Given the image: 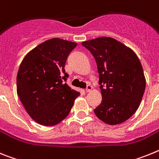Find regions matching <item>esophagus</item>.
I'll return each instance as SVG.
<instances>
[{"instance_id": "34e87169", "label": "esophagus", "mask_w": 159, "mask_h": 159, "mask_svg": "<svg viewBox=\"0 0 159 159\" xmlns=\"http://www.w3.org/2000/svg\"><path fill=\"white\" fill-rule=\"evenodd\" d=\"M91 90H92V86H91L90 85H88L87 87H86V89H85V92H86V93H88V92H90Z\"/></svg>"}]
</instances>
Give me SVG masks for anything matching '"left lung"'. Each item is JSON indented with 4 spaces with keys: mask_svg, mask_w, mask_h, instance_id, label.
Wrapping results in <instances>:
<instances>
[{
    "mask_svg": "<svg viewBox=\"0 0 159 159\" xmlns=\"http://www.w3.org/2000/svg\"><path fill=\"white\" fill-rule=\"evenodd\" d=\"M94 57L102 102L96 116L109 125L129 119L140 106L146 88L143 66L136 53L120 41L102 37L81 42Z\"/></svg>",
    "mask_w": 159,
    "mask_h": 159,
    "instance_id": "1",
    "label": "left lung"
}]
</instances>
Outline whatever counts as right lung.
Masks as SVG:
<instances>
[{"label":"right lung","mask_w":159,"mask_h":159,"mask_svg":"<svg viewBox=\"0 0 159 159\" xmlns=\"http://www.w3.org/2000/svg\"><path fill=\"white\" fill-rule=\"evenodd\" d=\"M77 45L60 38L47 40L30 51L20 63L16 92L29 115L41 125L61 122L79 96L64 82L68 78L66 59Z\"/></svg>","instance_id":"1"}]
</instances>
